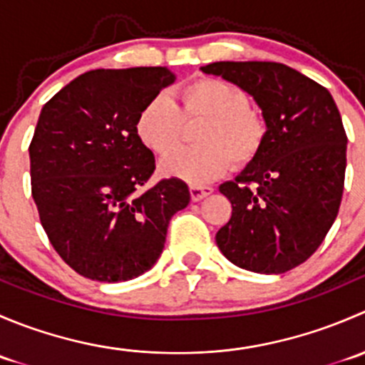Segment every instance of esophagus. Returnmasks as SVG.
Returning <instances> with one entry per match:
<instances>
[{
	"label": "esophagus",
	"mask_w": 365,
	"mask_h": 365,
	"mask_svg": "<svg viewBox=\"0 0 365 365\" xmlns=\"http://www.w3.org/2000/svg\"><path fill=\"white\" fill-rule=\"evenodd\" d=\"M189 192H190V200L200 201L203 200V197L210 196V194L213 192V189L212 187H203V185H190Z\"/></svg>",
	"instance_id": "34e87169"
}]
</instances>
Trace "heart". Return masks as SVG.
Masks as SVG:
<instances>
[{
	"label": "heart",
	"instance_id": "b5f03b06",
	"mask_svg": "<svg viewBox=\"0 0 365 365\" xmlns=\"http://www.w3.org/2000/svg\"><path fill=\"white\" fill-rule=\"evenodd\" d=\"M176 106L165 93L146 102L135 118L143 145L155 153L175 148L185 134V123H197L196 146L178 148L160 160V173L185 182L206 183L230 169L257 159L267 141L263 113L251 104V95L238 84L217 77H200L178 91Z\"/></svg>",
	"mask_w": 365,
	"mask_h": 365
}]
</instances>
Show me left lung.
<instances>
[{
    "instance_id": "left-lung-1",
    "label": "left lung",
    "mask_w": 365,
    "mask_h": 365,
    "mask_svg": "<svg viewBox=\"0 0 365 365\" xmlns=\"http://www.w3.org/2000/svg\"><path fill=\"white\" fill-rule=\"evenodd\" d=\"M244 88L263 111L267 141L257 159L219 187L231 219L217 231L220 252L257 274H284L316 252L339 212L346 132L325 86L275 61L201 67Z\"/></svg>"
}]
</instances>
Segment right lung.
I'll return each instance as SVG.
<instances>
[{
	"label": "right lung",
	"instance_id": "obj_1",
	"mask_svg": "<svg viewBox=\"0 0 365 365\" xmlns=\"http://www.w3.org/2000/svg\"><path fill=\"white\" fill-rule=\"evenodd\" d=\"M175 79L164 67L90 70L42 108L29 143L31 196L54 251L84 277L145 274L164 249L171 217L189 205L178 178L138 194L155 157L138 138L135 118Z\"/></svg>",
	"mask_w": 365,
	"mask_h": 365
}]
</instances>
